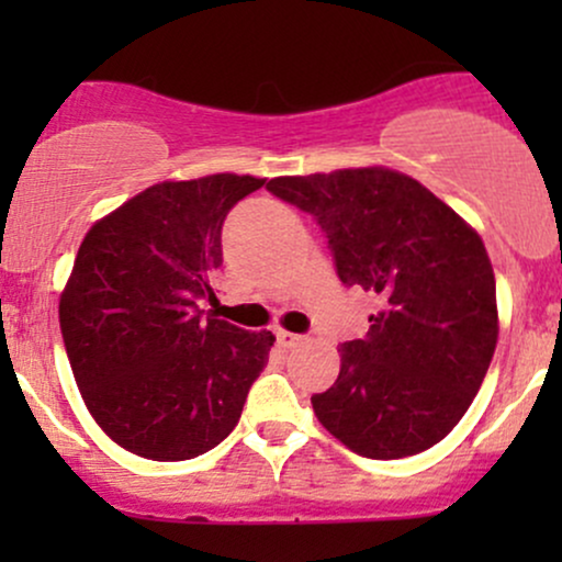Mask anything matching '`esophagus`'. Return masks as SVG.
Returning <instances> with one entry per match:
<instances>
[{"instance_id":"34e87169","label":"esophagus","mask_w":562,"mask_h":562,"mask_svg":"<svg viewBox=\"0 0 562 562\" xmlns=\"http://www.w3.org/2000/svg\"><path fill=\"white\" fill-rule=\"evenodd\" d=\"M303 340V335H295V333H288V330H277V344L282 348H293L299 346Z\"/></svg>"}]
</instances>
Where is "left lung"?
<instances>
[{"instance_id": "1", "label": "left lung", "mask_w": 562, "mask_h": 562, "mask_svg": "<svg viewBox=\"0 0 562 562\" xmlns=\"http://www.w3.org/2000/svg\"><path fill=\"white\" fill-rule=\"evenodd\" d=\"M267 190L325 232L346 288L375 293L364 338L340 344L317 420L357 454L430 449L473 404L496 335V282L479 232L417 179L391 169L277 177Z\"/></svg>"}]
</instances>
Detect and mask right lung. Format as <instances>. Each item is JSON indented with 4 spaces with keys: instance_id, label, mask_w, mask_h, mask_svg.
Segmentation results:
<instances>
[{
    "instance_id": "right-lung-1",
    "label": "right lung",
    "mask_w": 562,
    "mask_h": 562,
    "mask_svg": "<svg viewBox=\"0 0 562 562\" xmlns=\"http://www.w3.org/2000/svg\"><path fill=\"white\" fill-rule=\"evenodd\" d=\"M267 179L160 182L100 218L60 295V330L83 404L119 447L182 462L232 434L274 335L205 314L224 218Z\"/></svg>"
}]
</instances>
